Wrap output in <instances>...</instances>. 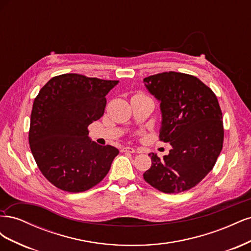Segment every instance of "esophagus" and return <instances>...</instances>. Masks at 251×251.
Returning <instances> with one entry per match:
<instances>
[{"instance_id": "obj_1", "label": "esophagus", "mask_w": 251, "mask_h": 251, "mask_svg": "<svg viewBox=\"0 0 251 251\" xmlns=\"http://www.w3.org/2000/svg\"><path fill=\"white\" fill-rule=\"evenodd\" d=\"M121 151H124V153H135L136 150L131 147H124L121 149Z\"/></svg>"}]
</instances>
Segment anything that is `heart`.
<instances>
[{
	"label": "heart",
	"mask_w": 251,
	"mask_h": 251,
	"mask_svg": "<svg viewBox=\"0 0 251 251\" xmlns=\"http://www.w3.org/2000/svg\"><path fill=\"white\" fill-rule=\"evenodd\" d=\"M146 97H149V96H147V95L144 94V93L138 92V93H136V94H134V95H133L132 100H134V98H146Z\"/></svg>",
	"instance_id": "obj_1"
}]
</instances>
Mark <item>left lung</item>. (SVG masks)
Wrapping results in <instances>:
<instances>
[{"mask_svg": "<svg viewBox=\"0 0 251 251\" xmlns=\"http://www.w3.org/2000/svg\"><path fill=\"white\" fill-rule=\"evenodd\" d=\"M160 101L159 139L170 142V154L151 153V166L143 174L148 183L165 194L196 186L214 168L224 140L222 111L212 90L194 75L162 72L143 79Z\"/></svg>", "mask_w": 251, "mask_h": 251, "instance_id": "left-lung-1", "label": "left lung"}]
</instances>
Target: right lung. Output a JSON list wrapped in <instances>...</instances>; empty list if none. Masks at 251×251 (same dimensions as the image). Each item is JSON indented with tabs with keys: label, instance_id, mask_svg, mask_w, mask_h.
Returning <instances> with one entry per match:
<instances>
[{
	"label": "right lung",
	"instance_id": "add662e5",
	"mask_svg": "<svg viewBox=\"0 0 251 251\" xmlns=\"http://www.w3.org/2000/svg\"><path fill=\"white\" fill-rule=\"evenodd\" d=\"M118 80L67 73L52 77L33 101L30 150L51 184L68 193L92 188L107 176L119 151L88 137L104 113L105 95Z\"/></svg>",
	"mask_w": 251,
	"mask_h": 251
}]
</instances>
